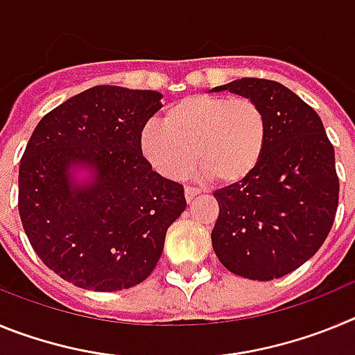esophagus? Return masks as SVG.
<instances>
[{
  "label": "esophagus",
  "mask_w": 355,
  "mask_h": 355,
  "mask_svg": "<svg viewBox=\"0 0 355 355\" xmlns=\"http://www.w3.org/2000/svg\"><path fill=\"white\" fill-rule=\"evenodd\" d=\"M197 193H199V190H197V188H192V187L184 188V197H187V202H192V200L196 199Z\"/></svg>",
  "instance_id": "1"
}]
</instances>
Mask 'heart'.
Segmentation results:
<instances>
[{"label":"heart","mask_w":355,"mask_h":355,"mask_svg":"<svg viewBox=\"0 0 355 355\" xmlns=\"http://www.w3.org/2000/svg\"><path fill=\"white\" fill-rule=\"evenodd\" d=\"M266 140V119L249 97H184L165 112L163 122H149L140 147L156 172L180 180L193 163L200 175L222 184L249 178L258 167Z\"/></svg>","instance_id":"b5f03b06"}]
</instances>
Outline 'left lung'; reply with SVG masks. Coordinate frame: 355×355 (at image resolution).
<instances>
[{
	"label": "left lung",
	"instance_id": "left-lung-1",
	"mask_svg": "<svg viewBox=\"0 0 355 355\" xmlns=\"http://www.w3.org/2000/svg\"><path fill=\"white\" fill-rule=\"evenodd\" d=\"M222 90L258 103L266 140L252 174L213 193L220 213L211 245L229 272L272 281L313 258L331 231L340 193L334 147L318 114L284 85L241 78L211 92Z\"/></svg>",
	"mask_w": 355,
	"mask_h": 355
}]
</instances>
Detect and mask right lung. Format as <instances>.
Masks as SVG:
<instances>
[{
  "mask_svg": "<svg viewBox=\"0 0 355 355\" xmlns=\"http://www.w3.org/2000/svg\"><path fill=\"white\" fill-rule=\"evenodd\" d=\"M162 97L97 85L44 115L31 135L19 215L44 265L74 286L117 291L146 281L187 208L183 184L153 171L140 147Z\"/></svg>",
  "mask_w": 355,
  "mask_h": 355,
  "instance_id": "obj_1",
  "label": "right lung"
}]
</instances>
